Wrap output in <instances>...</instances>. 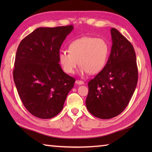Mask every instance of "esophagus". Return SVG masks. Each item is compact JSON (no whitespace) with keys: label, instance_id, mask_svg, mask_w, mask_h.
I'll return each mask as SVG.
<instances>
[{"label":"esophagus","instance_id":"1","mask_svg":"<svg viewBox=\"0 0 152 152\" xmlns=\"http://www.w3.org/2000/svg\"><path fill=\"white\" fill-rule=\"evenodd\" d=\"M76 84H78V85H83V84H85L84 82L82 81V80H76Z\"/></svg>","mask_w":152,"mask_h":152}]
</instances>
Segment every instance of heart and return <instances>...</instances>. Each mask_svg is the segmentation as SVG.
I'll use <instances>...</instances> for the list:
<instances>
[{"label": "heart", "mask_w": 152, "mask_h": 152, "mask_svg": "<svg viewBox=\"0 0 152 152\" xmlns=\"http://www.w3.org/2000/svg\"><path fill=\"white\" fill-rule=\"evenodd\" d=\"M109 53V44L104 39L83 37L72 41L69 51L60 52L59 59L66 73L73 74L79 62L82 74H95L104 69Z\"/></svg>", "instance_id": "obj_1"}]
</instances>
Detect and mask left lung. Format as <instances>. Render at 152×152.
I'll list each match as a JSON object with an SVG mask.
<instances>
[{"mask_svg": "<svg viewBox=\"0 0 152 152\" xmlns=\"http://www.w3.org/2000/svg\"><path fill=\"white\" fill-rule=\"evenodd\" d=\"M112 46L105 66L88 82L86 104L100 119H110L127 107L136 89L138 68L133 45L115 28H111Z\"/></svg>", "mask_w": 152, "mask_h": 152, "instance_id": "1", "label": "left lung"}]
</instances>
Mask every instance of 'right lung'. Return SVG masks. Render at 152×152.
Here are the masks:
<instances>
[{
  "instance_id": "add662e5",
  "label": "right lung",
  "mask_w": 152,
  "mask_h": 152,
  "mask_svg": "<svg viewBox=\"0 0 152 152\" xmlns=\"http://www.w3.org/2000/svg\"><path fill=\"white\" fill-rule=\"evenodd\" d=\"M73 25L39 27L23 39L15 55L14 81L24 106L41 119L62 110L75 79L60 66L59 50Z\"/></svg>"
}]
</instances>
